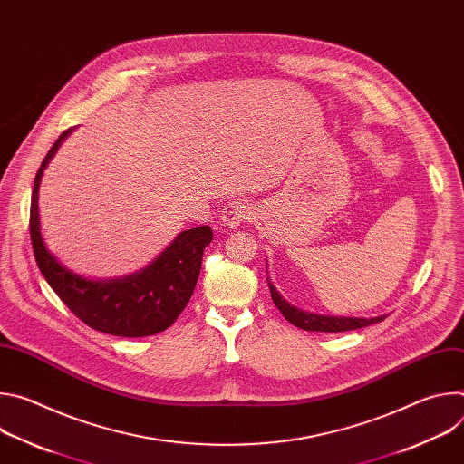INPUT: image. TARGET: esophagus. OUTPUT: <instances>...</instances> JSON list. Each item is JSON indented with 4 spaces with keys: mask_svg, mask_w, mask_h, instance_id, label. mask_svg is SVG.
Masks as SVG:
<instances>
[{
    "mask_svg": "<svg viewBox=\"0 0 464 464\" xmlns=\"http://www.w3.org/2000/svg\"><path fill=\"white\" fill-rule=\"evenodd\" d=\"M251 218V208L246 202H231L222 209V226L237 229L242 222Z\"/></svg>",
    "mask_w": 464,
    "mask_h": 464,
    "instance_id": "obj_1",
    "label": "esophagus"
}]
</instances>
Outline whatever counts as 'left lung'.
<instances>
[{
  "mask_svg": "<svg viewBox=\"0 0 464 464\" xmlns=\"http://www.w3.org/2000/svg\"><path fill=\"white\" fill-rule=\"evenodd\" d=\"M266 270H268V260H266ZM268 279V277H266ZM268 286H270V294L272 299L276 303V306L281 310V314L285 315V319L292 324H295L297 328L303 330H312V333H345V330H356L372 323H380L385 319V315H378V317H345V315H324V314H314V312H306L301 310L294 304H290L281 292L272 285V281L268 279Z\"/></svg>",
  "mask_w": 464,
  "mask_h": 464,
  "instance_id": "8db88e82",
  "label": "left lung"
}]
</instances>
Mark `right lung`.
<instances>
[{
  "mask_svg": "<svg viewBox=\"0 0 464 464\" xmlns=\"http://www.w3.org/2000/svg\"><path fill=\"white\" fill-rule=\"evenodd\" d=\"M73 131L65 130L44 158L31 198V240L42 276L81 321L99 333L121 338L154 336L169 328L187 306L202 268L204 249L213 240L209 226L181 231L149 266L115 279H90L62 264L45 246L40 226L38 190L44 170Z\"/></svg>",
  "mask_w": 464,
  "mask_h": 464,
  "instance_id": "1",
  "label": "right lung"
}]
</instances>
